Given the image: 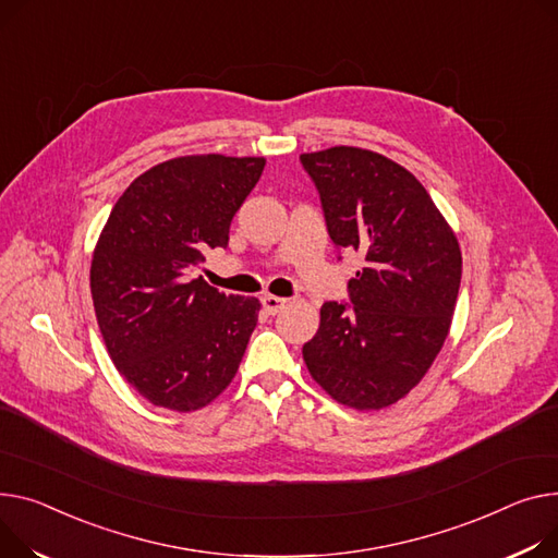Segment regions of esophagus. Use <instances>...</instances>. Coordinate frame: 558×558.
Segmentation results:
<instances>
[{"mask_svg":"<svg viewBox=\"0 0 558 558\" xmlns=\"http://www.w3.org/2000/svg\"><path fill=\"white\" fill-rule=\"evenodd\" d=\"M284 305H287V299H278V295H271V293L263 295V307H265V312L271 314V316L278 314V312H282Z\"/></svg>","mask_w":558,"mask_h":558,"instance_id":"esophagus-1","label":"esophagus"}]
</instances>
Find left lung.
I'll return each instance as SVG.
<instances>
[{
	"label": "left lung",
	"mask_w": 558,
	"mask_h": 558,
	"mask_svg": "<svg viewBox=\"0 0 558 558\" xmlns=\"http://www.w3.org/2000/svg\"><path fill=\"white\" fill-rule=\"evenodd\" d=\"M331 242L363 255L349 303H325L303 345L314 381L343 405L379 411L411 392L439 354L456 312L462 253L424 185L361 147L301 155Z\"/></svg>",
	"instance_id": "obj_1"
}]
</instances>
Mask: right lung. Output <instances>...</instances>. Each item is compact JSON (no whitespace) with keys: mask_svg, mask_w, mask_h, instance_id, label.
Instances as JSON below:
<instances>
[{"mask_svg":"<svg viewBox=\"0 0 558 558\" xmlns=\"http://www.w3.org/2000/svg\"><path fill=\"white\" fill-rule=\"evenodd\" d=\"M263 157L163 161L119 197L94 248L89 284L107 352L150 403L191 413L233 381L259 301L227 295L195 269L227 246Z\"/></svg>","mask_w":558,"mask_h":558,"instance_id":"add662e5","label":"right lung"}]
</instances>
